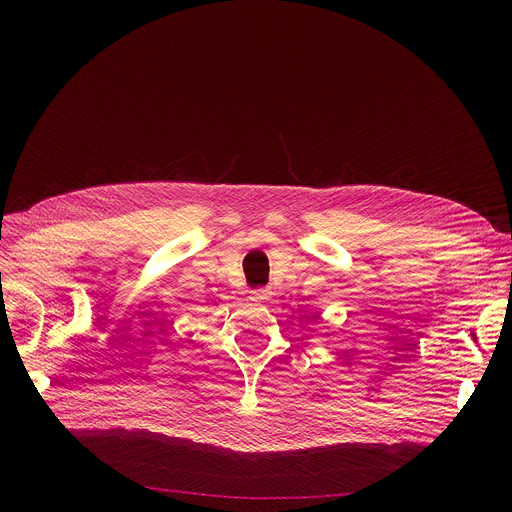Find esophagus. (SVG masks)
Wrapping results in <instances>:
<instances>
[{"label": "esophagus", "instance_id": "1", "mask_svg": "<svg viewBox=\"0 0 512 512\" xmlns=\"http://www.w3.org/2000/svg\"><path fill=\"white\" fill-rule=\"evenodd\" d=\"M251 296H253V300H267L269 298V289L267 287H257V289L251 291Z\"/></svg>", "mask_w": 512, "mask_h": 512}]
</instances>
